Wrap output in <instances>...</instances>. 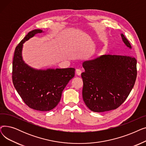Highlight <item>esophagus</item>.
<instances>
[{
  "mask_svg": "<svg viewBox=\"0 0 146 146\" xmlns=\"http://www.w3.org/2000/svg\"><path fill=\"white\" fill-rule=\"evenodd\" d=\"M76 73L78 76H80L82 73V70H80V69H76Z\"/></svg>",
  "mask_w": 146,
  "mask_h": 146,
  "instance_id": "1",
  "label": "esophagus"
}]
</instances>
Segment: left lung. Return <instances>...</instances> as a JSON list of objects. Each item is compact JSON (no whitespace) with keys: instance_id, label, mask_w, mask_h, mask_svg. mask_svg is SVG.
Returning a JSON list of instances; mask_svg holds the SVG:
<instances>
[{"instance_id":"obj_1","label":"left lung","mask_w":146,"mask_h":146,"mask_svg":"<svg viewBox=\"0 0 146 146\" xmlns=\"http://www.w3.org/2000/svg\"><path fill=\"white\" fill-rule=\"evenodd\" d=\"M121 37L131 48L125 36L121 34ZM83 67V101L96 112L118 108L131 92L137 78V60L130 56L102 55L84 61Z\"/></svg>"}]
</instances>
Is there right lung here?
Segmentation results:
<instances>
[{
	"instance_id": "right-lung-1",
	"label": "right lung",
	"mask_w": 146,
	"mask_h": 146,
	"mask_svg": "<svg viewBox=\"0 0 146 146\" xmlns=\"http://www.w3.org/2000/svg\"><path fill=\"white\" fill-rule=\"evenodd\" d=\"M41 29L31 31L15 48L12 63V82L23 101L30 108L48 111L59 103L62 92L74 76L75 68L37 70L27 65L22 58L23 43Z\"/></svg>"
}]
</instances>
